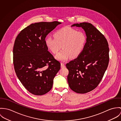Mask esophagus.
I'll return each mask as SVG.
<instances>
[{"instance_id":"34e87169","label":"esophagus","mask_w":121,"mask_h":121,"mask_svg":"<svg viewBox=\"0 0 121 121\" xmlns=\"http://www.w3.org/2000/svg\"><path fill=\"white\" fill-rule=\"evenodd\" d=\"M61 67L62 68L65 67V65L64 63H61Z\"/></svg>"}]
</instances>
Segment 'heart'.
<instances>
[{
	"label": "heart",
	"instance_id": "heart-1",
	"mask_svg": "<svg viewBox=\"0 0 121 121\" xmlns=\"http://www.w3.org/2000/svg\"><path fill=\"white\" fill-rule=\"evenodd\" d=\"M55 38L48 37L45 39L47 47L54 54L57 53L56 58L61 61H65L70 56L78 57L82 52L86 43V36L82 31H77L70 27H64L56 31L54 34Z\"/></svg>",
	"mask_w": 121,
	"mask_h": 121
}]
</instances>
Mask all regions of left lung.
Instances as JSON below:
<instances>
[{
	"instance_id": "obj_1",
	"label": "left lung",
	"mask_w": 121,
	"mask_h": 121,
	"mask_svg": "<svg viewBox=\"0 0 121 121\" xmlns=\"http://www.w3.org/2000/svg\"><path fill=\"white\" fill-rule=\"evenodd\" d=\"M85 32L86 43L82 53L66 65L69 70L67 80L74 92L84 94L95 89L103 78L109 61L107 41L91 24H74Z\"/></svg>"
}]
</instances>
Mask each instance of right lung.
<instances>
[{
    "instance_id": "right-lung-1",
    "label": "right lung",
    "mask_w": 121,
    "mask_h": 121,
    "mask_svg": "<svg viewBox=\"0 0 121 121\" xmlns=\"http://www.w3.org/2000/svg\"><path fill=\"white\" fill-rule=\"evenodd\" d=\"M61 23L42 22L22 30L14 44V67L19 80L28 91L43 95L52 88L53 79L60 69L59 62L48 51L46 36Z\"/></svg>"
}]
</instances>
